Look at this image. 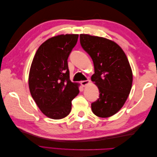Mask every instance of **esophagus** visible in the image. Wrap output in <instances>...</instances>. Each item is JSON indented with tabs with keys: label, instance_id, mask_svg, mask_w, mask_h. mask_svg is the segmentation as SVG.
<instances>
[{
	"label": "esophagus",
	"instance_id": "34e87169",
	"mask_svg": "<svg viewBox=\"0 0 157 157\" xmlns=\"http://www.w3.org/2000/svg\"><path fill=\"white\" fill-rule=\"evenodd\" d=\"M90 82V80H83V81H81V82H80V84H81V85H82V86L83 87H84V86H86V85H87Z\"/></svg>",
	"mask_w": 157,
	"mask_h": 157
}]
</instances>
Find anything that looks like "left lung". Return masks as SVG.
Segmentation results:
<instances>
[{
  "mask_svg": "<svg viewBox=\"0 0 157 157\" xmlns=\"http://www.w3.org/2000/svg\"><path fill=\"white\" fill-rule=\"evenodd\" d=\"M82 48L91 57L95 73L92 81L97 85L99 98L91 104L99 117L116 114L124 105L132 84V71L125 53L115 42L103 37L80 35Z\"/></svg>",
  "mask_w": 157,
  "mask_h": 157,
  "instance_id": "obj_1",
  "label": "left lung"
}]
</instances>
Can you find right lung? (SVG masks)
Masks as SVG:
<instances>
[{"label":"right lung","instance_id":"add662e5","mask_svg":"<svg viewBox=\"0 0 157 157\" xmlns=\"http://www.w3.org/2000/svg\"><path fill=\"white\" fill-rule=\"evenodd\" d=\"M78 35H60L43 42L33 59L29 75L31 96L42 113L52 119L67 117L79 93L69 78L67 59Z\"/></svg>","mask_w":157,"mask_h":157}]
</instances>
